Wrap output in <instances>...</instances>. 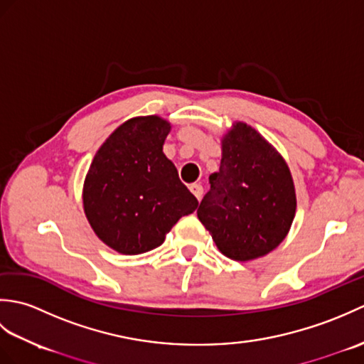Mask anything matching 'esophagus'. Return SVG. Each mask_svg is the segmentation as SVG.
Here are the masks:
<instances>
[{"mask_svg":"<svg viewBox=\"0 0 364 364\" xmlns=\"http://www.w3.org/2000/svg\"><path fill=\"white\" fill-rule=\"evenodd\" d=\"M191 192L197 197V200H202V196H203V186L202 184H191Z\"/></svg>","mask_w":364,"mask_h":364,"instance_id":"obj_1","label":"esophagus"}]
</instances>
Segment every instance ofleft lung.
I'll return each instance as SVG.
<instances>
[{
    "mask_svg": "<svg viewBox=\"0 0 364 364\" xmlns=\"http://www.w3.org/2000/svg\"><path fill=\"white\" fill-rule=\"evenodd\" d=\"M197 215L225 257L249 261L272 252L288 235L296 192L283 158L245 123L222 141L218 173Z\"/></svg>",
    "mask_w": 364,
    "mask_h": 364,
    "instance_id": "1",
    "label": "left lung"
}]
</instances>
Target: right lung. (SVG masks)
Wrapping results in <instances>:
<instances>
[{"label": "right lung", "mask_w": 364, "mask_h": 364, "mask_svg": "<svg viewBox=\"0 0 364 364\" xmlns=\"http://www.w3.org/2000/svg\"><path fill=\"white\" fill-rule=\"evenodd\" d=\"M170 125L156 115L131 119L100 146L84 183V211L95 235L123 255L156 249L197 198L162 153Z\"/></svg>", "instance_id": "1"}]
</instances>
